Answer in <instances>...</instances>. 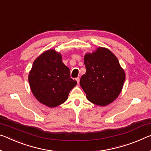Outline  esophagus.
I'll list each match as a JSON object with an SVG mask.
<instances>
[{"label":"esophagus","mask_w":151,"mask_h":151,"mask_svg":"<svg viewBox=\"0 0 151 151\" xmlns=\"http://www.w3.org/2000/svg\"><path fill=\"white\" fill-rule=\"evenodd\" d=\"M76 82H77L78 84V83H79V81H80V78L79 77L76 78Z\"/></svg>","instance_id":"1"}]
</instances>
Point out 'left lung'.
Segmentation results:
<instances>
[{
	"label": "left lung",
	"instance_id": "obj_1",
	"mask_svg": "<svg viewBox=\"0 0 151 151\" xmlns=\"http://www.w3.org/2000/svg\"><path fill=\"white\" fill-rule=\"evenodd\" d=\"M86 73L80 85L87 99L105 106L118 97L125 81V73L116 56L107 48L100 47L84 58Z\"/></svg>",
	"mask_w": 151,
	"mask_h": 151
}]
</instances>
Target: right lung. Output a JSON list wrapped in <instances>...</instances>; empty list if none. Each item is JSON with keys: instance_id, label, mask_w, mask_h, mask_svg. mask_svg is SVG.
<instances>
[{"instance_id": "1", "label": "right lung", "mask_w": 151, "mask_h": 151, "mask_svg": "<svg viewBox=\"0 0 151 151\" xmlns=\"http://www.w3.org/2000/svg\"><path fill=\"white\" fill-rule=\"evenodd\" d=\"M29 83L35 98L50 107L66 101L69 92L77 83L70 78V69L63 63L61 54L54 50L45 51L35 59Z\"/></svg>"}]
</instances>
